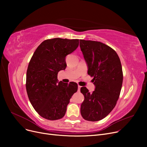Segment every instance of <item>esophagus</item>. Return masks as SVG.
Instances as JSON below:
<instances>
[{
    "label": "esophagus",
    "mask_w": 147,
    "mask_h": 147,
    "mask_svg": "<svg viewBox=\"0 0 147 147\" xmlns=\"http://www.w3.org/2000/svg\"><path fill=\"white\" fill-rule=\"evenodd\" d=\"M80 88H81V86H78V92H80Z\"/></svg>",
    "instance_id": "1"
}]
</instances>
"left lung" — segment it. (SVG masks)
I'll use <instances>...</instances> for the list:
<instances>
[{
  "label": "left lung",
  "mask_w": 147,
  "mask_h": 147,
  "mask_svg": "<svg viewBox=\"0 0 147 147\" xmlns=\"http://www.w3.org/2000/svg\"><path fill=\"white\" fill-rule=\"evenodd\" d=\"M80 47L95 85L92 93L86 87L80 88L84 97L80 113L84 120L96 121L105 118L116 105L123 83L121 62L114 50L100 42L80 40Z\"/></svg>",
  "instance_id": "8db88e82"
}]
</instances>
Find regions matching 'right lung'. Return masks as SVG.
I'll list each match as a JSON object with an SVG mask.
<instances>
[{
  "mask_svg": "<svg viewBox=\"0 0 147 147\" xmlns=\"http://www.w3.org/2000/svg\"><path fill=\"white\" fill-rule=\"evenodd\" d=\"M79 45V39L54 38L43 41L30 59L26 75L28 99L41 117L63 118L69 99L78 89L75 82H59L57 75L67 67L65 58Z\"/></svg>",
  "mask_w": 147,
  "mask_h": 147,
  "instance_id": "add662e5",
  "label": "right lung"
}]
</instances>
